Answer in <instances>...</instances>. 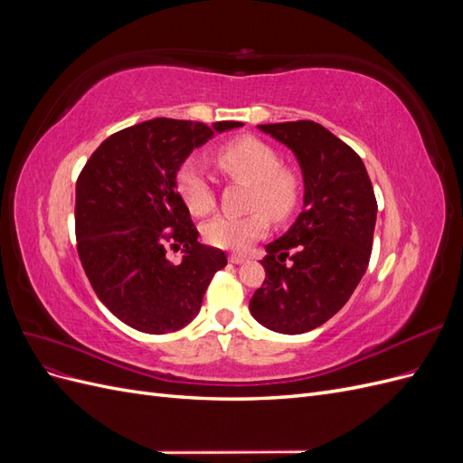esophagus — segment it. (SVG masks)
<instances>
[{
  "label": "esophagus",
  "instance_id": "1",
  "mask_svg": "<svg viewBox=\"0 0 463 463\" xmlns=\"http://www.w3.org/2000/svg\"><path fill=\"white\" fill-rule=\"evenodd\" d=\"M228 259H230V262H233V264H241V262L247 260L245 255H237V253H232Z\"/></svg>",
  "mask_w": 463,
  "mask_h": 463
}]
</instances>
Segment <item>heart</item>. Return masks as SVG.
<instances>
[{
  "label": "heart",
  "instance_id": "1",
  "mask_svg": "<svg viewBox=\"0 0 463 463\" xmlns=\"http://www.w3.org/2000/svg\"><path fill=\"white\" fill-rule=\"evenodd\" d=\"M214 160L222 174L250 185L247 208H259L249 214H218L204 222V240L220 249L243 250L269 230L272 222H286L299 206L303 181L282 165L279 154L255 137L233 138L216 148ZM177 189L185 206L194 216H204L216 204V191L204 167L189 160L179 167ZM265 213H262L261 210Z\"/></svg>",
  "mask_w": 463,
  "mask_h": 463
}]
</instances>
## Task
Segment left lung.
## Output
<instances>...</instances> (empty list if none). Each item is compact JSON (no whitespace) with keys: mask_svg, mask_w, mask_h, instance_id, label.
Returning a JSON list of instances; mask_svg holds the SVG:
<instances>
[{"mask_svg":"<svg viewBox=\"0 0 463 463\" xmlns=\"http://www.w3.org/2000/svg\"><path fill=\"white\" fill-rule=\"evenodd\" d=\"M301 165L303 210L279 240L266 245V278L250 315L279 334H303L338 313L365 274L376 199L359 154L315 121L259 125Z\"/></svg>","mask_w":463,"mask_h":463,"instance_id":"8db88e82","label":"left lung"}]
</instances>
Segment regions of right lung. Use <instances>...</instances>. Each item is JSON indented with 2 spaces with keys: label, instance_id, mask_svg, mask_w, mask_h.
<instances>
[{
  "label": "right lung",
  "instance_id": "obj_1",
  "mask_svg": "<svg viewBox=\"0 0 463 463\" xmlns=\"http://www.w3.org/2000/svg\"><path fill=\"white\" fill-rule=\"evenodd\" d=\"M240 121L156 118L108 137L77 179V253L89 282L125 325L146 334L184 328L197 317L226 253L199 243L177 172L193 152ZM184 259L172 263L166 245Z\"/></svg>",
  "mask_w": 463,
  "mask_h": 463
}]
</instances>
